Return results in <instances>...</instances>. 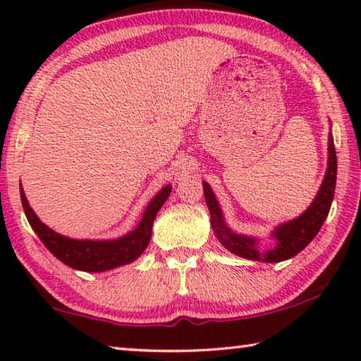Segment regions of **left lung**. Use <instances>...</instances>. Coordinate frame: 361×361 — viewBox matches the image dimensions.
<instances>
[{
  "instance_id": "1",
  "label": "left lung",
  "mask_w": 361,
  "mask_h": 361,
  "mask_svg": "<svg viewBox=\"0 0 361 361\" xmlns=\"http://www.w3.org/2000/svg\"><path fill=\"white\" fill-rule=\"evenodd\" d=\"M336 173H338V159H336L333 135L329 132L328 169L319 192H317L312 204L309 205V209L301 216L277 226L276 231L272 232V237L276 239V247L269 250L258 248V240L252 239V237L237 234V232H232L226 226L215 194H213L209 183L204 181V195L210 210L212 229L215 232L216 239L221 242V245L228 248L231 253L240 256V258L264 262H280L290 259L307 247L314 237L319 234L323 221L328 216L329 207H331L334 197Z\"/></svg>"
}]
</instances>
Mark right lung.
I'll use <instances>...</instances> for the list:
<instances>
[{
  "label": "right lung",
  "mask_w": 361,
  "mask_h": 361,
  "mask_svg": "<svg viewBox=\"0 0 361 361\" xmlns=\"http://www.w3.org/2000/svg\"><path fill=\"white\" fill-rule=\"evenodd\" d=\"M170 191H172V186L170 185L162 188L151 199L149 205L146 207L142 221L138 223L137 228L116 240H76L70 239V237L60 235L56 231L47 228L35 215L22 188L20 199L30 226L38 234L41 242L44 243L49 252L56 256L57 259L65 262L66 266L78 269V271L102 272L129 264V262L135 261L145 252L151 239L152 223H154L157 212L161 210V207L170 195Z\"/></svg>",
  "instance_id": "add662e5"
}]
</instances>
